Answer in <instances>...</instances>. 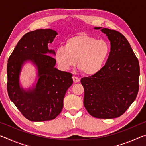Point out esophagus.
<instances>
[{
	"label": "esophagus",
	"instance_id": "obj_1",
	"mask_svg": "<svg viewBox=\"0 0 146 146\" xmlns=\"http://www.w3.org/2000/svg\"><path fill=\"white\" fill-rule=\"evenodd\" d=\"M73 80L74 82L76 83V82H78L79 81H80V78L76 77V76H73Z\"/></svg>",
	"mask_w": 146,
	"mask_h": 146
}]
</instances>
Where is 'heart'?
<instances>
[{
    "label": "heart",
    "instance_id": "heart-1",
    "mask_svg": "<svg viewBox=\"0 0 146 146\" xmlns=\"http://www.w3.org/2000/svg\"><path fill=\"white\" fill-rule=\"evenodd\" d=\"M110 53V46L105 40L80 34L68 38L64 47L56 49L55 58L58 65L66 70L76 63L79 70L88 76L102 70Z\"/></svg>",
    "mask_w": 146,
    "mask_h": 146
}]
</instances>
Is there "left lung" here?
I'll use <instances>...</instances> for the list:
<instances>
[{"mask_svg":"<svg viewBox=\"0 0 146 146\" xmlns=\"http://www.w3.org/2000/svg\"><path fill=\"white\" fill-rule=\"evenodd\" d=\"M110 41L111 51L99 73L84 77V105L98 118H115L125 113L137 97L139 84V62L129 42L117 31L95 27Z\"/></svg>","mask_w":146,"mask_h":146,"instance_id":"left-lung-1","label":"left lung"}]
</instances>
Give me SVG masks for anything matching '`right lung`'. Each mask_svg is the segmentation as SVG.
I'll use <instances>...</instances> for the list:
<instances>
[{
    "label": "right lung",
    "mask_w": 146,
    "mask_h": 146,
    "mask_svg": "<svg viewBox=\"0 0 146 146\" xmlns=\"http://www.w3.org/2000/svg\"><path fill=\"white\" fill-rule=\"evenodd\" d=\"M57 32L38 29L26 33L11 54L7 65L9 97L27 119L32 122L53 120L60 114L66 91L73 84L72 74L56 68L55 55L49 49ZM31 62L37 70V78L30 88H24L19 82L23 66Z\"/></svg>",
    "instance_id": "add662e5"
}]
</instances>
